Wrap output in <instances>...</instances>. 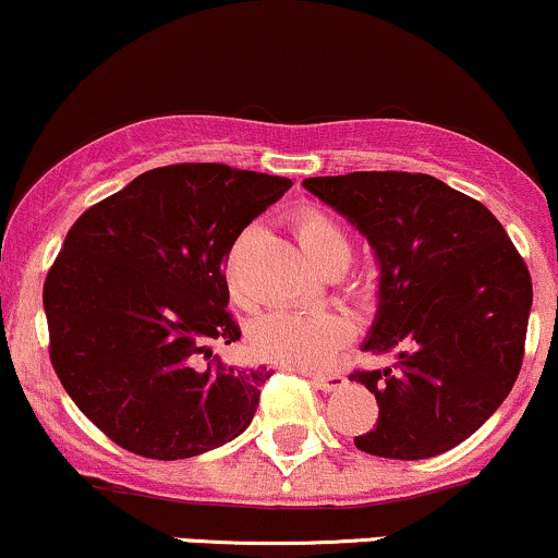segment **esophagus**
<instances>
[{"label":"esophagus","mask_w":558,"mask_h":558,"mask_svg":"<svg viewBox=\"0 0 558 558\" xmlns=\"http://www.w3.org/2000/svg\"><path fill=\"white\" fill-rule=\"evenodd\" d=\"M310 380L315 383V388L325 390V393H332V390H341L345 386V375L341 373H317L310 375Z\"/></svg>","instance_id":"esophagus-1"}]
</instances>
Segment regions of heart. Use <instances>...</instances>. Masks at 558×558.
<instances>
[{
	"instance_id": "b5f03b06",
	"label": "heart",
	"mask_w": 558,
	"mask_h": 558,
	"mask_svg": "<svg viewBox=\"0 0 558 558\" xmlns=\"http://www.w3.org/2000/svg\"><path fill=\"white\" fill-rule=\"evenodd\" d=\"M293 233L315 270L332 278L349 267L354 246L336 217L323 209H299L293 215ZM252 235L254 230H246L230 248L226 262L230 299L241 306L254 304V296L243 288L241 280L243 252H246ZM362 291H369V288H362ZM351 336H354V323L343 312H270L254 323L248 341L259 360L283 364L291 369H317L328 364Z\"/></svg>"
}]
</instances>
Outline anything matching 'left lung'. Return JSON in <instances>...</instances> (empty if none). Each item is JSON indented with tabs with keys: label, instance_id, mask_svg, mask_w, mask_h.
<instances>
[{
	"label": "left lung",
	"instance_id": "left-lung-1",
	"mask_svg": "<svg viewBox=\"0 0 558 558\" xmlns=\"http://www.w3.org/2000/svg\"><path fill=\"white\" fill-rule=\"evenodd\" d=\"M375 248L377 315L364 351L396 354L362 369L380 414L360 451L430 459L459 446L501 407L524 356L533 280L485 204L425 172L306 178Z\"/></svg>",
	"mask_w": 558,
	"mask_h": 558
}]
</instances>
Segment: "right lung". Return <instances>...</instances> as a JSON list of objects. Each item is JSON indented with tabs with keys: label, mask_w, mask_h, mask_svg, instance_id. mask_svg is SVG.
<instances>
[{
	"label": "right lung",
	"mask_w": 558,
	"mask_h": 558,
	"mask_svg": "<svg viewBox=\"0 0 558 558\" xmlns=\"http://www.w3.org/2000/svg\"><path fill=\"white\" fill-rule=\"evenodd\" d=\"M288 189V178L228 165H168L68 230L44 283L49 360L75 407L125 451L172 462L248 427L272 373L213 354L241 338L226 259Z\"/></svg>",
	"instance_id": "right-lung-1"
}]
</instances>
